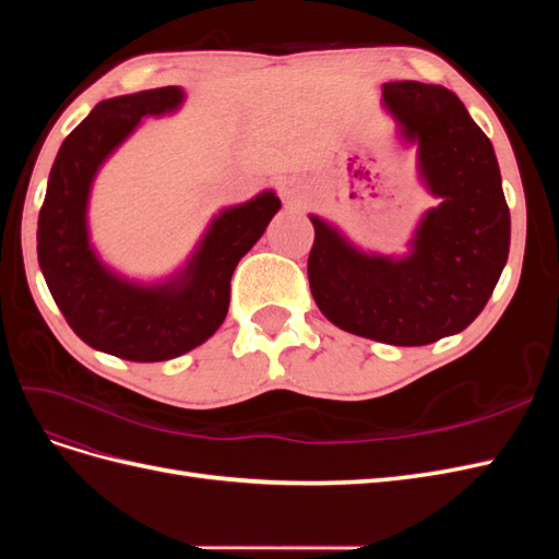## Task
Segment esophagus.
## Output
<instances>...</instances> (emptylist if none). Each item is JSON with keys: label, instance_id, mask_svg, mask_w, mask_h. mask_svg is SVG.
<instances>
[{"label": "esophagus", "instance_id": "34e87169", "mask_svg": "<svg viewBox=\"0 0 559 559\" xmlns=\"http://www.w3.org/2000/svg\"><path fill=\"white\" fill-rule=\"evenodd\" d=\"M277 189H280L282 200L286 202V205H292V207H300L302 202H308V198H310L306 183H302L300 179H294V177L292 179H282Z\"/></svg>", "mask_w": 559, "mask_h": 559}]
</instances>
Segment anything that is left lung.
<instances>
[{
  "label": "left lung",
  "instance_id": "8db88e82",
  "mask_svg": "<svg viewBox=\"0 0 559 559\" xmlns=\"http://www.w3.org/2000/svg\"><path fill=\"white\" fill-rule=\"evenodd\" d=\"M382 109L399 142L415 148L419 183L438 205L419 216L405 253L366 251L310 214L308 277L317 308L337 329L419 347L483 312L509 261L511 212L492 142L452 91L389 81Z\"/></svg>",
  "mask_w": 559,
  "mask_h": 559
}]
</instances>
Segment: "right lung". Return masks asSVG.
Listing matches in <instances>:
<instances>
[{
  "label": "right lung",
  "mask_w": 559,
  "mask_h": 559,
  "mask_svg": "<svg viewBox=\"0 0 559 559\" xmlns=\"http://www.w3.org/2000/svg\"><path fill=\"white\" fill-rule=\"evenodd\" d=\"M183 103L179 86L105 99L62 142L48 175L37 228L41 275L81 341L118 359L167 361L212 337L228 314L235 265L282 207L265 189L218 210L189 259L160 280H134L105 263L91 240L93 183L144 118L173 116Z\"/></svg>",
  "instance_id": "add662e5"
}]
</instances>
